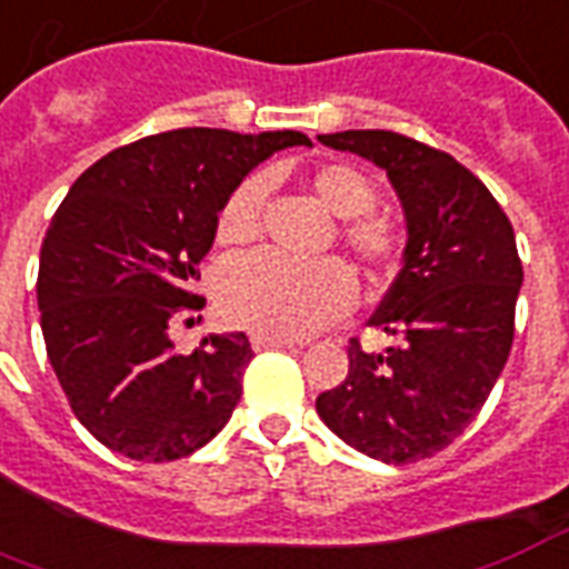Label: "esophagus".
<instances>
[{"mask_svg":"<svg viewBox=\"0 0 569 569\" xmlns=\"http://www.w3.org/2000/svg\"><path fill=\"white\" fill-rule=\"evenodd\" d=\"M250 346H253V352H266V349H292L298 342L280 340V337H266V333H253Z\"/></svg>","mask_w":569,"mask_h":569,"instance_id":"34e87169","label":"esophagus"}]
</instances>
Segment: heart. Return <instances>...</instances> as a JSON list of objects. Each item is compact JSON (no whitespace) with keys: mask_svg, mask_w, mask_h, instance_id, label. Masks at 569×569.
Here are the masks:
<instances>
[{"mask_svg":"<svg viewBox=\"0 0 569 569\" xmlns=\"http://www.w3.org/2000/svg\"><path fill=\"white\" fill-rule=\"evenodd\" d=\"M310 190L342 223V241L363 266L381 271L393 262L400 236L388 217L372 214L376 184L352 163H322L310 172ZM268 181L244 179L227 197L217 217L223 244H247L259 232ZM355 277L342 262L325 259L298 266L274 253L238 259L220 277V313L247 331L301 340L322 331L352 310Z\"/></svg>","mask_w":569,"mask_h":569,"instance_id":"heart-1","label":"heart"}]
</instances>
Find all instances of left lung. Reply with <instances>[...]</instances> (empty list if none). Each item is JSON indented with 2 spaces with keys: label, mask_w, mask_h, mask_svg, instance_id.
<instances>
[{
  "label": "left lung",
  "mask_w": 569,
  "mask_h": 569,
  "mask_svg": "<svg viewBox=\"0 0 569 569\" xmlns=\"http://www.w3.org/2000/svg\"><path fill=\"white\" fill-rule=\"evenodd\" d=\"M388 172L406 217L402 268L370 322L400 337L385 352L349 342V376L316 411L337 439L388 466L418 462L462 436L513 346L522 262L487 184L439 149L393 130L322 133Z\"/></svg>",
  "instance_id": "left-lung-1"
}]
</instances>
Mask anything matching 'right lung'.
<instances>
[{
    "label": "right lung",
    "mask_w": 569,
    "mask_h": 569,
    "mask_svg": "<svg viewBox=\"0 0 569 569\" xmlns=\"http://www.w3.org/2000/svg\"><path fill=\"white\" fill-rule=\"evenodd\" d=\"M289 146L313 142L298 130L154 133L92 163L50 220L38 266L47 358L77 420L121 457H188L232 418L250 340L208 333L179 355L169 325L206 307L190 286L229 193Z\"/></svg>",
    "instance_id": "obj_1"
}]
</instances>
